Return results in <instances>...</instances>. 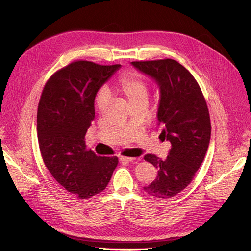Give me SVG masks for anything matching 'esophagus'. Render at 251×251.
Wrapping results in <instances>:
<instances>
[{
    "label": "esophagus",
    "instance_id": "esophagus-1",
    "mask_svg": "<svg viewBox=\"0 0 251 251\" xmlns=\"http://www.w3.org/2000/svg\"><path fill=\"white\" fill-rule=\"evenodd\" d=\"M119 160L122 163H130V162H133L134 161V157H128V156H120L119 157Z\"/></svg>",
    "mask_w": 251,
    "mask_h": 251
}]
</instances>
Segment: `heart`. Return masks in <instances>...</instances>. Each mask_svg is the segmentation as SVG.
Instances as JSON below:
<instances>
[{"label": "heart", "instance_id": "1", "mask_svg": "<svg viewBox=\"0 0 251 251\" xmlns=\"http://www.w3.org/2000/svg\"><path fill=\"white\" fill-rule=\"evenodd\" d=\"M116 91L126 99L128 103L132 107L140 102H148L149 88L143 79L136 75L131 74L122 78L116 86ZM97 109L102 113L110 104V97L107 90H101L96 100Z\"/></svg>", "mask_w": 251, "mask_h": 251}]
</instances>
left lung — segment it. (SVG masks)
<instances>
[{
  "instance_id": "1",
  "label": "left lung",
  "mask_w": 251,
  "mask_h": 251,
  "mask_svg": "<svg viewBox=\"0 0 251 251\" xmlns=\"http://www.w3.org/2000/svg\"><path fill=\"white\" fill-rule=\"evenodd\" d=\"M160 88L157 125L163 140L171 142L166 160L146 154L157 169L156 178L143 187L157 199H169L185 189L200 169L209 144L210 119L201 89L191 73L172 59L131 62Z\"/></svg>"
}]
</instances>
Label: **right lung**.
<instances>
[{"label": "right lung", "mask_w": 251, "mask_h": 251, "mask_svg": "<svg viewBox=\"0 0 251 251\" xmlns=\"http://www.w3.org/2000/svg\"><path fill=\"white\" fill-rule=\"evenodd\" d=\"M121 65L71 63L45 85L37 109V138L44 163L66 190L85 200L105 189L118 157L87 151L84 137L95 119L99 89Z\"/></svg>", "instance_id": "obj_1"}]
</instances>
